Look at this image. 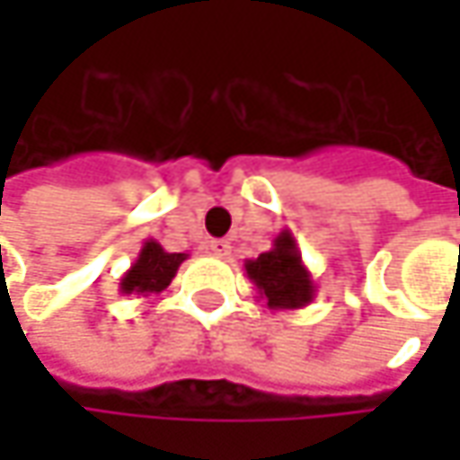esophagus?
Returning <instances> with one entry per match:
<instances>
[{"mask_svg": "<svg viewBox=\"0 0 460 460\" xmlns=\"http://www.w3.org/2000/svg\"><path fill=\"white\" fill-rule=\"evenodd\" d=\"M208 250H210L216 258H226L231 252V242L229 239H210V242H208Z\"/></svg>", "mask_w": 460, "mask_h": 460, "instance_id": "1", "label": "esophagus"}]
</instances>
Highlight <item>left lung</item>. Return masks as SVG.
<instances>
[{
    "label": "left lung",
    "instance_id": "obj_1",
    "mask_svg": "<svg viewBox=\"0 0 460 460\" xmlns=\"http://www.w3.org/2000/svg\"><path fill=\"white\" fill-rule=\"evenodd\" d=\"M244 274L255 285L258 298L274 312L304 309L317 296L312 271L306 269L290 229H282L274 236L271 250L261 252L258 258H247Z\"/></svg>",
    "mask_w": 460,
    "mask_h": 460
}]
</instances>
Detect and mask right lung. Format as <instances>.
Wrapping results in <instances>:
<instances>
[{"mask_svg": "<svg viewBox=\"0 0 460 460\" xmlns=\"http://www.w3.org/2000/svg\"><path fill=\"white\" fill-rule=\"evenodd\" d=\"M186 258H189V252H167L156 239H146L138 258L119 279V293L122 296L162 293L172 282V277L178 274V269Z\"/></svg>", "mask_w": 460, "mask_h": 460, "instance_id": "obj_1", "label": "right lung"}]
</instances>
